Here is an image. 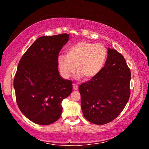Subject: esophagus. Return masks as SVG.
<instances>
[{"label":"esophagus","mask_w":149,"mask_h":149,"mask_svg":"<svg viewBox=\"0 0 149 149\" xmlns=\"http://www.w3.org/2000/svg\"><path fill=\"white\" fill-rule=\"evenodd\" d=\"M73 89L74 90H77L78 89V86L76 84H73Z\"/></svg>","instance_id":"34e87169"}]
</instances>
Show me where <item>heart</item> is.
<instances>
[{
	"label": "heart",
	"instance_id": "obj_1",
	"mask_svg": "<svg viewBox=\"0 0 149 149\" xmlns=\"http://www.w3.org/2000/svg\"><path fill=\"white\" fill-rule=\"evenodd\" d=\"M108 52L104 45L79 41L68 47L66 56L60 54L57 62L63 77L69 78L77 72L85 80L91 79L101 72L107 61Z\"/></svg>",
	"mask_w": 149,
	"mask_h": 149
}]
</instances>
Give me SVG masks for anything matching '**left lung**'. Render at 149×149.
<instances>
[{
	"instance_id": "8db88e82",
	"label": "left lung",
	"mask_w": 149,
	"mask_h": 149,
	"mask_svg": "<svg viewBox=\"0 0 149 149\" xmlns=\"http://www.w3.org/2000/svg\"><path fill=\"white\" fill-rule=\"evenodd\" d=\"M131 71L122 54L108 49V57L99 74L79 87L84 117L103 125L116 118L130 97Z\"/></svg>"
}]
</instances>
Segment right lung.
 I'll return each mask as SVG.
<instances>
[{"mask_svg":"<svg viewBox=\"0 0 149 149\" xmlns=\"http://www.w3.org/2000/svg\"><path fill=\"white\" fill-rule=\"evenodd\" d=\"M69 40L62 33L42 36L20 59L14 79L17 104L25 116L39 125H49L62 114V101L72 92V82L60 77L57 58Z\"/></svg>","mask_w":149,"mask_h":149,"instance_id":"right-lung-1","label":"right lung"}]
</instances>
